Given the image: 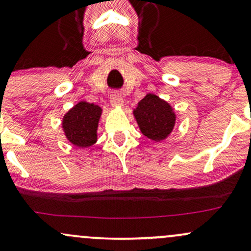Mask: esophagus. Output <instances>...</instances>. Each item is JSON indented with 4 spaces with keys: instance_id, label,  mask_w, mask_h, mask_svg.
Returning a JSON list of instances; mask_svg holds the SVG:
<instances>
[{
    "instance_id": "34e87169",
    "label": "esophagus",
    "mask_w": 251,
    "mask_h": 251,
    "mask_svg": "<svg viewBox=\"0 0 251 251\" xmlns=\"http://www.w3.org/2000/svg\"><path fill=\"white\" fill-rule=\"evenodd\" d=\"M110 103H111V105H114V107H119V105H122V103H123L122 96H121L119 93L111 94Z\"/></svg>"
}]
</instances>
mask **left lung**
Here are the masks:
<instances>
[{
    "mask_svg": "<svg viewBox=\"0 0 251 251\" xmlns=\"http://www.w3.org/2000/svg\"><path fill=\"white\" fill-rule=\"evenodd\" d=\"M134 115L143 135L154 141L166 138L175 125V114L170 105L151 94L141 100Z\"/></svg>",
    "mask_w": 251,
    "mask_h": 251,
    "instance_id": "8db88e82",
    "label": "left lung"
}]
</instances>
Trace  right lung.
Returning <instances> with one entry per match:
<instances>
[{
	"label": "right lung",
	"instance_id": "1",
	"mask_svg": "<svg viewBox=\"0 0 251 251\" xmlns=\"http://www.w3.org/2000/svg\"><path fill=\"white\" fill-rule=\"evenodd\" d=\"M101 108L91 103L79 102L66 114L63 129L66 136L79 148H88L96 142V130L101 116Z\"/></svg>",
	"mask_w": 251,
	"mask_h": 251
}]
</instances>
